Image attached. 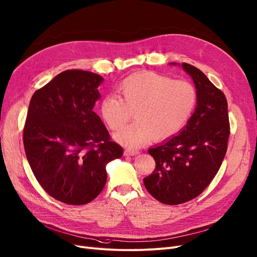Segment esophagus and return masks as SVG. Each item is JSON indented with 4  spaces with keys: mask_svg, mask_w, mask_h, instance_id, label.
<instances>
[{
    "mask_svg": "<svg viewBox=\"0 0 257 257\" xmlns=\"http://www.w3.org/2000/svg\"><path fill=\"white\" fill-rule=\"evenodd\" d=\"M139 153H140L139 150H129V149H127V150L124 151L125 156H135V155H138Z\"/></svg>",
    "mask_w": 257,
    "mask_h": 257,
    "instance_id": "1",
    "label": "esophagus"
}]
</instances>
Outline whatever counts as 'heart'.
I'll return each instance as SVG.
<instances>
[{"instance_id":"obj_1","label":"heart","mask_w":257,"mask_h":257,"mask_svg":"<svg viewBox=\"0 0 257 257\" xmlns=\"http://www.w3.org/2000/svg\"><path fill=\"white\" fill-rule=\"evenodd\" d=\"M118 96L108 95L101 104V114L111 130L124 127L135 112L137 121L120 130L114 139L136 149L148 143L166 141L180 133L191 118L197 92L186 81L145 71L130 75L117 87Z\"/></svg>"}]
</instances>
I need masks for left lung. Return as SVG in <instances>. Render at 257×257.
<instances>
[{
  "instance_id": "1",
  "label": "left lung",
  "mask_w": 257,
  "mask_h": 257,
  "mask_svg": "<svg viewBox=\"0 0 257 257\" xmlns=\"http://www.w3.org/2000/svg\"><path fill=\"white\" fill-rule=\"evenodd\" d=\"M182 67L195 85V110L177 136L148 150L155 170L144 178L147 191L165 205L189 202L205 190L220 168L230 135L225 94L196 67Z\"/></svg>"
}]
</instances>
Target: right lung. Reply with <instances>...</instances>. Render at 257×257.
<instances>
[{"instance_id":"add662e5","label":"right lung","mask_w":257,"mask_h":257,"mask_svg":"<svg viewBox=\"0 0 257 257\" xmlns=\"http://www.w3.org/2000/svg\"><path fill=\"white\" fill-rule=\"evenodd\" d=\"M103 77L66 70L33 93L23 132L25 153L40 185L67 205H85L105 187L106 165L121 158L93 111Z\"/></svg>"}]
</instances>
